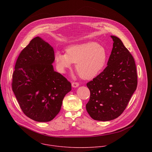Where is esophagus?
<instances>
[{
    "label": "esophagus",
    "mask_w": 152,
    "mask_h": 152,
    "mask_svg": "<svg viewBox=\"0 0 152 152\" xmlns=\"http://www.w3.org/2000/svg\"><path fill=\"white\" fill-rule=\"evenodd\" d=\"M79 83L77 82H72V86H73V87H74V88L77 87V86H79Z\"/></svg>",
    "instance_id": "esophagus-1"
}]
</instances>
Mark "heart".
Here are the masks:
<instances>
[{
	"label": "heart",
	"mask_w": 152,
	"mask_h": 152,
	"mask_svg": "<svg viewBox=\"0 0 152 152\" xmlns=\"http://www.w3.org/2000/svg\"><path fill=\"white\" fill-rule=\"evenodd\" d=\"M55 61L58 69L64 72L76 63L75 69L80 77L88 80L96 77L103 69L107 60L103 47L95 42L75 45L67 48L66 53L58 52Z\"/></svg>",
	"instance_id": "heart-1"
}]
</instances>
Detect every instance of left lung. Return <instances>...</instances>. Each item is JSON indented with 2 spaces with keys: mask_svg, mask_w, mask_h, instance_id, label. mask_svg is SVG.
I'll return each mask as SVG.
<instances>
[{
  "mask_svg": "<svg viewBox=\"0 0 152 152\" xmlns=\"http://www.w3.org/2000/svg\"><path fill=\"white\" fill-rule=\"evenodd\" d=\"M114 41L107 66L86 83L90 97L86 110L98 121H110L125 110L137 87L136 65L132 55L121 40L111 35Z\"/></svg>",
  "mask_w": 152,
  "mask_h": 152,
  "instance_id": "obj_1",
  "label": "left lung"
}]
</instances>
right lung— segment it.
<instances>
[{"mask_svg": "<svg viewBox=\"0 0 152 152\" xmlns=\"http://www.w3.org/2000/svg\"><path fill=\"white\" fill-rule=\"evenodd\" d=\"M53 48L39 37L20 52L12 74V89L23 113L38 122L53 120L71 83L55 72Z\"/></svg>", "mask_w": 152, "mask_h": 152, "instance_id": "right-lung-1", "label": "right lung"}]
</instances>
